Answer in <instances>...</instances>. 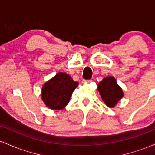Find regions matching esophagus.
Instances as JSON below:
<instances>
[{
  "mask_svg": "<svg viewBox=\"0 0 155 155\" xmlns=\"http://www.w3.org/2000/svg\"><path fill=\"white\" fill-rule=\"evenodd\" d=\"M92 80L91 79H90V80H84V79L83 80V82H84V83H89V82H90V81H91Z\"/></svg>",
  "mask_w": 155,
  "mask_h": 155,
  "instance_id": "34e87169",
  "label": "esophagus"
}]
</instances>
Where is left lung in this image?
I'll return each instance as SVG.
<instances>
[{
	"label": "left lung",
	"instance_id": "1",
	"mask_svg": "<svg viewBox=\"0 0 155 155\" xmlns=\"http://www.w3.org/2000/svg\"><path fill=\"white\" fill-rule=\"evenodd\" d=\"M97 90L100 92L102 100L109 108L114 107L124 95L122 88L117 84L116 79L113 76L104 78L97 85Z\"/></svg>",
	"mask_w": 155,
	"mask_h": 155
}]
</instances>
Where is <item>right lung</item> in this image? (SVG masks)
Masks as SVG:
<instances>
[{
  "label": "right lung",
  "mask_w": 155,
  "mask_h": 155,
  "mask_svg": "<svg viewBox=\"0 0 155 155\" xmlns=\"http://www.w3.org/2000/svg\"><path fill=\"white\" fill-rule=\"evenodd\" d=\"M78 85L68 74L60 72L43 85L41 98L50 109L61 110L68 104Z\"/></svg>",
  "instance_id": "add662e5"
}]
</instances>
